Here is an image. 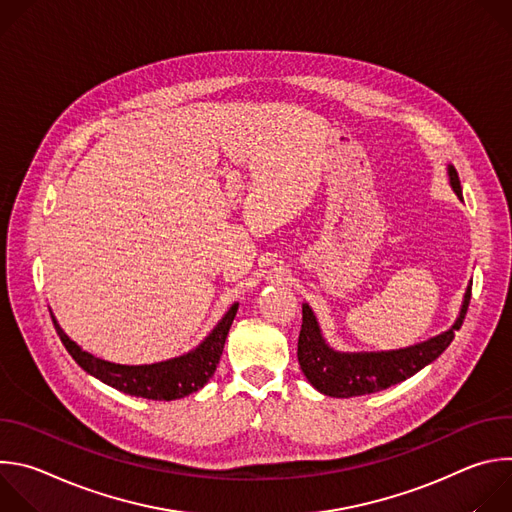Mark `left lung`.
Segmentation results:
<instances>
[{
    "instance_id": "1",
    "label": "left lung",
    "mask_w": 512,
    "mask_h": 512,
    "mask_svg": "<svg viewBox=\"0 0 512 512\" xmlns=\"http://www.w3.org/2000/svg\"><path fill=\"white\" fill-rule=\"evenodd\" d=\"M448 180L456 196L462 200V186L454 166H448ZM470 291L472 283L466 287L458 318L446 332L407 348L373 352H342L332 348L322 334L314 310L308 304H302V330L298 340V360L302 373L322 395L338 399L371 395L389 389L419 373L450 346L454 332L460 330L464 322L470 304Z\"/></svg>"
}]
</instances>
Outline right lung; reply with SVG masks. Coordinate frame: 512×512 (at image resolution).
Returning a JSON list of instances; mask_svg holds the SVG:
<instances>
[{
	"label": "right lung",
	"mask_w": 512,
	"mask_h": 512,
	"mask_svg": "<svg viewBox=\"0 0 512 512\" xmlns=\"http://www.w3.org/2000/svg\"><path fill=\"white\" fill-rule=\"evenodd\" d=\"M237 310L239 304H233L229 312L218 320V324L204 336V340L196 348L180 356L152 364H119L99 358L72 340L60 328L52 312L50 316L68 354L75 358L79 367L87 371L91 377L131 397H143L152 401H174L190 393H196L214 375L216 364L221 360L225 348L227 334L237 316Z\"/></svg>",
	"instance_id": "right-lung-1"
}]
</instances>
